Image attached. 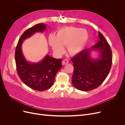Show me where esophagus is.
<instances>
[{
    "label": "esophagus",
    "mask_w": 125,
    "mask_h": 125,
    "mask_svg": "<svg viewBox=\"0 0 125 125\" xmlns=\"http://www.w3.org/2000/svg\"><path fill=\"white\" fill-rule=\"evenodd\" d=\"M69 62V60L68 59H64L63 61L62 62V64L63 65H65L66 64Z\"/></svg>",
    "instance_id": "34e87169"
}]
</instances>
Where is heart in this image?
Here are the masks:
<instances>
[{"mask_svg":"<svg viewBox=\"0 0 125 125\" xmlns=\"http://www.w3.org/2000/svg\"><path fill=\"white\" fill-rule=\"evenodd\" d=\"M88 35L83 29L66 27L60 29L56 36L51 34L48 37L49 43L52 50L58 53H62L63 46H68V51L71 55L80 52L86 44Z\"/></svg>","mask_w":125,"mask_h":125,"instance_id":"b5f03b06","label":"heart"}]
</instances>
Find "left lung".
Instances as JSON below:
<instances>
[{"mask_svg": "<svg viewBox=\"0 0 125 125\" xmlns=\"http://www.w3.org/2000/svg\"><path fill=\"white\" fill-rule=\"evenodd\" d=\"M99 41L90 49H85L71 58L74 70L72 83L77 89L88 91L97 88L106 78L112 65L111 48L102 34L99 32ZM97 50L100 57L92 59L90 52Z\"/></svg>", "mask_w": 125, "mask_h": 125, "instance_id": "left-lung-1", "label": "left lung"}]
</instances>
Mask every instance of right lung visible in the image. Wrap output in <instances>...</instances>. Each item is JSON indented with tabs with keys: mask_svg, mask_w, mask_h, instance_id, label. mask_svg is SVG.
Returning <instances> with one entry per match:
<instances>
[{
	"mask_svg": "<svg viewBox=\"0 0 125 125\" xmlns=\"http://www.w3.org/2000/svg\"><path fill=\"white\" fill-rule=\"evenodd\" d=\"M46 25L39 23L26 30L19 40L15 51L17 73L22 81L29 88L42 91L50 89L53 84L57 73L62 68V59H56L47 55L37 63L26 60L21 47L23 41L36 32H42Z\"/></svg>",
	"mask_w": 125,
	"mask_h": 125,
	"instance_id": "obj_1",
	"label": "right lung"
}]
</instances>
